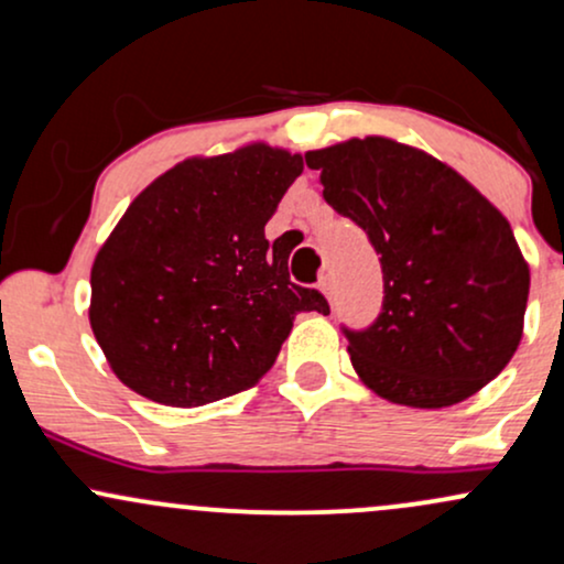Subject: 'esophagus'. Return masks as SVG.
Instances as JSON below:
<instances>
[{"instance_id":"1","label":"esophagus","mask_w":564,"mask_h":564,"mask_svg":"<svg viewBox=\"0 0 564 564\" xmlns=\"http://www.w3.org/2000/svg\"><path fill=\"white\" fill-rule=\"evenodd\" d=\"M318 289L328 296V300H332V296H334V278L332 275H323L321 283H318Z\"/></svg>"}]
</instances>
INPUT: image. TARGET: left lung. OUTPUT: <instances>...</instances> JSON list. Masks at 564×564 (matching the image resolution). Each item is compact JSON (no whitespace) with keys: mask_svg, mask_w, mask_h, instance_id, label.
<instances>
[{"mask_svg":"<svg viewBox=\"0 0 564 564\" xmlns=\"http://www.w3.org/2000/svg\"><path fill=\"white\" fill-rule=\"evenodd\" d=\"M304 161L321 170L323 198L381 254V315L368 332H347L358 379L411 408L480 392L525 328L530 268L509 219L445 161L381 134Z\"/></svg>","mask_w":564,"mask_h":564,"instance_id":"left-lung-1","label":"left lung"}]
</instances>
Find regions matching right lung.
<instances>
[{"label":"right lung","mask_w":564,"mask_h":564,"mask_svg":"<svg viewBox=\"0 0 564 564\" xmlns=\"http://www.w3.org/2000/svg\"><path fill=\"white\" fill-rule=\"evenodd\" d=\"M302 170L257 140L180 161L129 204L89 275V326L121 384L161 405L215 403L270 371L296 315H328L264 238Z\"/></svg>","instance_id":"add662e5"}]
</instances>
